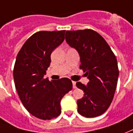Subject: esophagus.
<instances>
[{"mask_svg": "<svg viewBox=\"0 0 133 133\" xmlns=\"http://www.w3.org/2000/svg\"><path fill=\"white\" fill-rule=\"evenodd\" d=\"M73 89H76V82L75 81H73Z\"/></svg>", "mask_w": 133, "mask_h": 133, "instance_id": "obj_1", "label": "esophagus"}]
</instances>
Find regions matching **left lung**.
<instances>
[{"label": "left lung", "instance_id": "obj_1", "mask_svg": "<svg viewBox=\"0 0 133 133\" xmlns=\"http://www.w3.org/2000/svg\"><path fill=\"white\" fill-rule=\"evenodd\" d=\"M65 40L79 54L80 68L89 80L86 86L76 83L84 92L77 101L78 112L86 117H98L107 111L115 95L119 76L116 57L104 39L91 29L66 31Z\"/></svg>", "mask_w": 133, "mask_h": 133}]
</instances>
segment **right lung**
<instances>
[{"label":"right lung","mask_w":133,"mask_h":133,"mask_svg":"<svg viewBox=\"0 0 133 133\" xmlns=\"http://www.w3.org/2000/svg\"><path fill=\"white\" fill-rule=\"evenodd\" d=\"M65 31H41L31 35L15 63L14 79L18 96L28 112L41 119L58 117L61 99L73 88L68 78L52 81L44 78L50 65L51 53L63 43Z\"/></svg>","instance_id":"add662e5"}]
</instances>
